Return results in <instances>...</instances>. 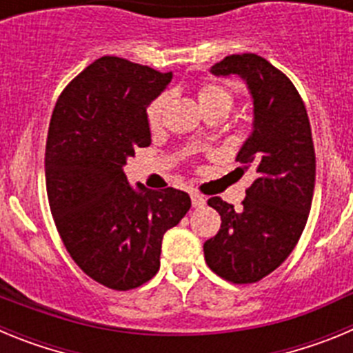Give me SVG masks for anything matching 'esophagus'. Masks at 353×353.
<instances>
[{
    "instance_id": "obj_1",
    "label": "esophagus",
    "mask_w": 353,
    "mask_h": 353,
    "mask_svg": "<svg viewBox=\"0 0 353 353\" xmlns=\"http://www.w3.org/2000/svg\"><path fill=\"white\" fill-rule=\"evenodd\" d=\"M191 201L194 208H201L205 207V203H207V199H205L201 194H198V192H191Z\"/></svg>"
}]
</instances>
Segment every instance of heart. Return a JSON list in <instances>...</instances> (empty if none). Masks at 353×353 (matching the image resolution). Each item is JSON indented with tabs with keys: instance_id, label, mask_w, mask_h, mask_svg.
<instances>
[{
	"instance_id": "obj_1",
	"label": "heart",
	"mask_w": 353,
	"mask_h": 353,
	"mask_svg": "<svg viewBox=\"0 0 353 353\" xmlns=\"http://www.w3.org/2000/svg\"><path fill=\"white\" fill-rule=\"evenodd\" d=\"M166 93H161L146 108V121H148V125L152 129H157L161 125L162 109L166 105ZM198 102L203 111H210V109L217 108H223L230 111L233 105V93L219 83H205L198 88Z\"/></svg>"
}]
</instances>
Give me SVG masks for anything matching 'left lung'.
I'll return each mask as SVG.
<instances>
[{
    "label": "left lung",
    "instance_id": "1",
    "mask_svg": "<svg viewBox=\"0 0 353 353\" xmlns=\"http://www.w3.org/2000/svg\"><path fill=\"white\" fill-rule=\"evenodd\" d=\"M212 74H236L248 83L254 123L236 155L242 164L236 171L251 168L256 179L240 210L219 196L208 199L219 212L221 230L205 242V261L226 281L249 285L274 272L304 232L316 170L311 125L297 88L261 56H226Z\"/></svg>",
    "mask_w": 353,
    "mask_h": 353
}]
</instances>
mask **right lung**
<instances>
[{
    "mask_svg": "<svg viewBox=\"0 0 353 353\" xmlns=\"http://www.w3.org/2000/svg\"><path fill=\"white\" fill-rule=\"evenodd\" d=\"M173 74L102 56L65 86L46 143V187L58 233L93 281L127 292L161 267L162 236L191 208L173 187L138 191L123 166L150 146L146 105Z\"/></svg>",
    "mask_w": 353,
    "mask_h": 353,
    "instance_id": "obj_1",
    "label": "right lung"
}]
</instances>
